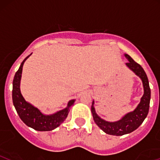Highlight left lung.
Instances as JSON below:
<instances>
[{
	"label": "left lung",
	"instance_id": "8db88e82",
	"mask_svg": "<svg viewBox=\"0 0 160 160\" xmlns=\"http://www.w3.org/2000/svg\"><path fill=\"white\" fill-rule=\"evenodd\" d=\"M124 56L129 61L128 63H126V66L142 80L143 95L141 97L139 103L133 110L127 112L121 117L120 120L114 122L103 120L97 113L94 107V103H95L94 100H93L91 106V112L93 114L94 122L104 132L112 136L125 135V134L130 133L132 131L137 129L147 117L149 109L151 91L147 76L142 67L137 62L134 61L128 54L124 53Z\"/></svg>",
	"mask_w": 160,
	"mask_h": 160
}]
</instances>
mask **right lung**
Here are the masks:
<instances>
[{"label": "right lung", "mask_w": 160, "mask_h": 160, "mask_svg": "<svg viewBox=\"0 0 160 160\" xmlns=\"http://www.w3.org/2000/svg\"><path fill=\"white\" fill-rule=\"evenodd\" d=\"M31 54L32 53L23 60L13 77L12 90L13 103L21 120L28 127L38 131H51L58 127L66 120L70 108L73 106L76 100L73 99L70 100L67 102V107L64 109L57 111L56 112L52 114L43 113L39 109L35 107L29 102L26 101L21 93L20 87H21L23 63Z\"/></svg>", "instance_id": "1"}]
</instances>
